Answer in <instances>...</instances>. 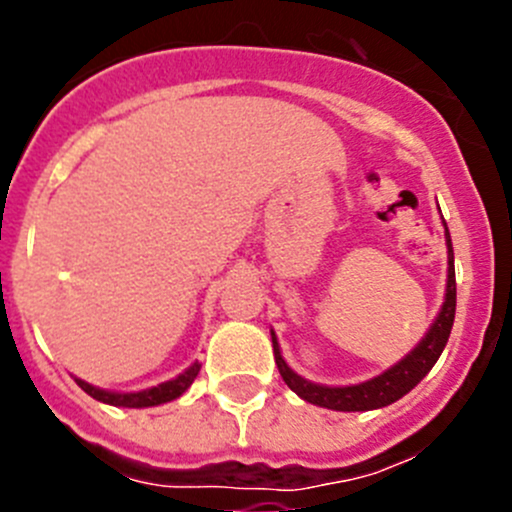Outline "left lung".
Here are the masks:
<instances>
[{
  "mask_svg": "<svg viewBox=\"0 0 512 512\" xmlns=\"http://www.w3.org/2000/svg\"><path fill=\"white\" fill-rule=\"evenodd\" d=\"M446 247H448V280H446V297H443L441 312L436 314L433 324L428 332L423 334L421 342L411 349L409 354L386 371H381L374 379H366L361 384L349 386H327V384H314L299 376L297 371L289 369V364L282 359L280 342H277L275 332L272 334V349H275L277 369H280L282 379L299 399L309 401L314 406L332 411H371L389 406L399 401L401 396L409 394L411 389L433 369V364L441 356L443 347H446L448 337H451L453 317H456V267H453V245H451V232H448L446 223Z\"/></svg>",
  "mask_w": 512,
  "mask_h": 512,
  "instance_id": "obj_1",
  "label": "left lung"
}]
</instances>
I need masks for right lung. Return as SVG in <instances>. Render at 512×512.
<instances>
[{"label":"right lung","instance_id":"add662e5","mask_svg":"<svg viewBox=\"0 0 512 512\" xmlns=\"http://www.w3.org/2000/svg\"><path fill=\"white\" fill-rule=\"evenodd\" d=\"M200 371V361H193L183 374H178L175 379L163 381V384L151 386V389H143V391H108V389H98V386L89 384V381L79 379L74 376L76 384L86 391L89 396H94L96 401L108 406H123V409H148V406H160V404H168V401L178 399L188 391V386L193 384L195 376Z\"/></svg>","mask_w":512,"mask_h":512}]
</instances>
